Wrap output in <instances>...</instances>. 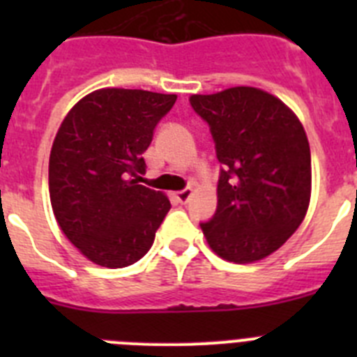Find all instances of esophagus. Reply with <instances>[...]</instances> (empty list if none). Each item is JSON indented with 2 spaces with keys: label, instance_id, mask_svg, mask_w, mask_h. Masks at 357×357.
I'll return each mask as SVG.
<instances>
[{
  "label": "esophagus",
  "instance_id": "esophagus-1",
  "mask_svg": "<svg viewBox=\"0 0 357 357\" xmlns=\"http://www.w3.org/2000/svg\"><path fill=\"white\" fill-rule=\"evenodd\" d=\"M191 197H193V189H182V191H178V193H175V198L181 204H188L189 200H191Z\"/></svg>",
  "mask_w": 357,
  "mask_h": 357
}]
</instances>
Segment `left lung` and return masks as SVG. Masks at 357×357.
<instances>
[{"instance_id":"1","label":"left lung","mask_w":357,"mask_h":357,"mask_svg":"<svg viewBox=\"0 0 357 357\" xmlns=\"http://www.w3.org/2000/svg\"><path fill=\"white\" fill-rule=\"evenodd\" d=\"M209 123L223 164L218 209L200 223L207 245L230 263L261 261L298 229L311 200V151L301 119L250 85L189 98Z\"/></svg>"}]
</instances>
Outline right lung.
<instances>
[{"label": "right lung", "mask_w": 357, "mask_h": 357, "mask_svg": "<svg viewBox=\"0 0 357 357\" xmlns=\"http://www.w3.org/2000/svg\"><path fill=\"white\" fill-rule=\"evenodd\" d=\"M176 94L105 87L66 114L50 153V200L66 238L98 266L123 268L153 245L169 198L139 184L143 153Z\"/></svg>", "instance_id": "right-lung-1"}]
</instances>
